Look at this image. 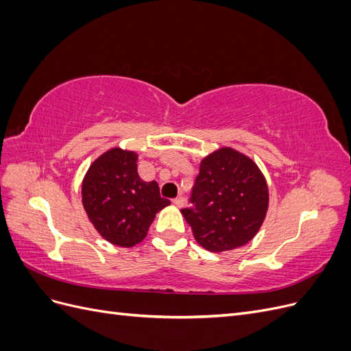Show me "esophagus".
<instances>
[{
	"label": "esophagus",
	"instance_id": "obj_1",
	"mask_svg": "<svg viewBox=\"0 0 351 351\" xmlns=\"http://www.w3.org/2000/svg\"><path fill=\"white\" fill-rule=\"evenodd\" d=\"M186 202H187V199H186L184 196H178V197H176V199L173 200V204H174L176 206H178V208H182V206L186 205Z\"/></svg>",
	"mask_w": 351,
	"mask_h": 351
}]
</instances>
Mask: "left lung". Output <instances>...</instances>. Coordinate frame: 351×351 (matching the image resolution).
<instances>
[{"label": "left lung", "instance_id": "1", "mask_svg": "<svg viewBox=\"0 0 351 351\" xmlns=\"http://www.w3.org/2000/svg\"><path fill=\"white\" fill-rule=\"evenodd\" d=\"M189 208L182 209L202 247L227 252L247 244L267 217L269 193L259 167L232 147L202 159Z\"/></svg>", "mask_w": 351, "mask_h": 351}]
</instances>
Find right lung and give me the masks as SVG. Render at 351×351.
I'll return each mask as SVG.
<instances>
[{"label": "right lung", "mask_w": 351, "mask_h": 351, "mask_svg": "<svg viewBox=\"0 0 351 351\" xmlns=\"http://www.w3.org/2000/svg\"><path fill=\"white\" fill-rule=\"evenodd\" d=\"M82 204L105 240L132 247L146 237L156 212L169 200L159 195L156 182L139 177L136 152L112 147L89 167L82 183Z\"/></svg>", "instance_id": "add662e5"}]
</instances>
